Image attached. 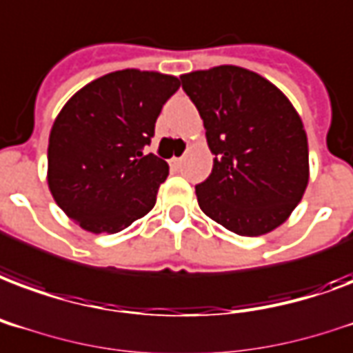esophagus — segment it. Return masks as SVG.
Here are the masks:
<instances>
[{"label":"esophagus","instance_id":"34e87169","mask_svg":"<svg viewBox=\"0 0 353 353\" xmlns=\"http://www.w3.org/2000/svg\"><path fill=\"white\" fill-rule=\"evenodd\" d=\"M171 165H173V167L182 165V158H171Z\"/></svg>","mask_w":353,"mask_h":353}]
</instances>
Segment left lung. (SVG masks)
Returning a JSON list of instances; mask_svg holds the SVG:
<instances>
[{
  "mask_svg": "<svg viewBox=\"0 0 353 353\" xmlns=\"http://www.w3.org/2000/svg\"><path fill=\"white\" fill-rule=\"evenodd\" d=\"M206 130L210 176L195 186L201 210L240 236L285 223L305 193L309 147L298 111L256 72L234 65L180 76Z\"/></svg>",
  "mask_w": 353,
  "mask_h": 353,
  "instance_id": "1",
  "label": "left lung"
}]
</instances>
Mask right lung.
I'll list each match as a JSON object with an SVG mask.
<instances>
[{"mask_svg": "<svg viewBox=\"0 0 353 353\" xmlns=\"http://www.w3.org/2000/svg\"><path fill=\"white\" fill-rule=\"evenodd\" d=\"M179 87L169 74L126 68L87 83L63 105L48 143V188L81 229L113 234L152 210L169 165L143 147Z\"/></svg>", "mask_w": 353, "mask_h": 353, "instance_id": "right-lung-1", "label": "right lung"}]
</instances>
